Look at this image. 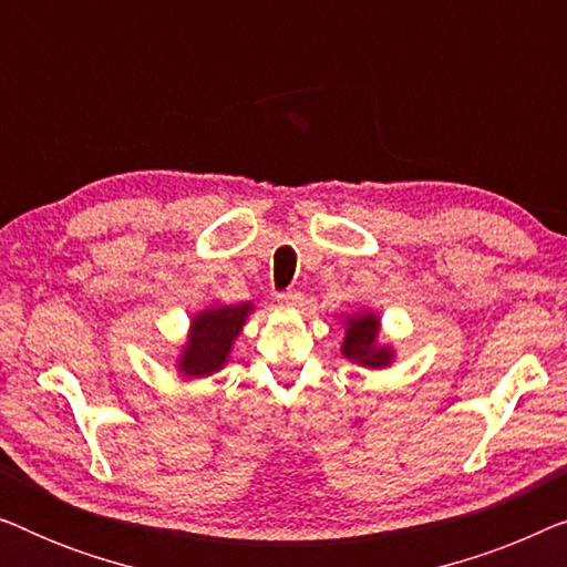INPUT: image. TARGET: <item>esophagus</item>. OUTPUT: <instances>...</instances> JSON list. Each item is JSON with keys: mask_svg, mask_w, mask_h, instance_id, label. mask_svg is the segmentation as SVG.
<instances>
[{"mask_svg": "<svg viewBox=\"0 0 567 567\" xmlns=\"http://www.w3.org/2000/svg\"><path fill=\"white\" fill-rule=\"evenodd\" d=\"M276 301L281 307H297V305H301V291H297V289H286V291H278L276 293Z\"/></svg>", "mask_w": 567, "mask_h": 567, "instance_id": "1", "label": "esophagus"}]
</instances>
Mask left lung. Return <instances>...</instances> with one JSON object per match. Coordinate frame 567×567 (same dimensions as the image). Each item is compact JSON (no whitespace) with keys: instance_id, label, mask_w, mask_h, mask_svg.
<instances>
[{"instance_id":"left-lung-1","label":"left lung","mask_w":567,"mask_h":567,"mask_svg":"<svg viewBox=\"0 0 567 567\" xmlns=\"http://www.w3.org/2000/svg\"><path fill=\"white\" fill-rule=\"evenodd\" d=\"M343 353L346 359L359 361L363 367L379 369L390 363V351L386 348H377V317L374 315H361L353 317L348 322V332L343 340Z\"/></svg>"}]
</instances>
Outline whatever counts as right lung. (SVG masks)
I'll use <instances>...</instances> for the list:
<instances>
[{
	"label": "right lung",
	"mask_w": 567,
	"mask_h": 567,
	"mask_svg": "<svg viewBox=\"0 0 567 567\" xmlns=\"http://www.w3.org/2000/svg\"><path fill=\"white\" fill-rule=\"evenodd\" d=\"M247 312H250V305L216 307L200 312L196 320H193L188 348L183 351V374L208 377L212 371L221 369L224 361H227L231 340L239 336V330H243Z\"/></svg>",
	"instance_id": "1"
}]
</instances>
